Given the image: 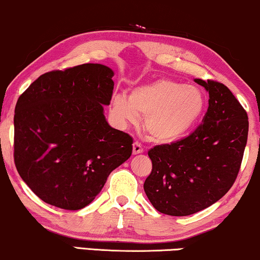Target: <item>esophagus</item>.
<instances>
[{"instance_id":"esophagus-1","label":"esophagus","mask_w":260,"mask_h":260,"mask_svg":"<svg viewBox=\"0 0 260 260\" xmlns=\"http://www.w3.org/2000/svg\"><path fill=\"white\" fill-rule=\"evenodd\" d=\"M133 152H134V155H138V154H142V152H143V148H142L141 143L135 142V143L133 144Z\"/></svg>"}]
</instances>
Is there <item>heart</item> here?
Listing matches in <instances>:
<instances>
[{"mask_svg": "<svg viewBox=\"0 0 260 260\" xmlns=\"http://www.w3.org/2000/svg\"><path fill=\"white\" fill-rule=\"evenodd\" d=\"M206 109L200 88L181 81L159 78L134 88L129 95L115 93L110 111L119 125L134 124L144 116L143 126L151 140L170 144L189 135Z\"/></svg>", "mask_w": 260, "mask_h": 260, "instance_id": "heart-1", "label": "heart"}]
</instances>
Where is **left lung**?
<instances>
[{"label":"left lung","instance_id":"1","mask_svg":"<svg viewBox=\"0 0 260 260\" xmlns=\"http://www.w3.org/2000/svg\"><path fill=\"white\" fill-rule=\"evenodd\" d=\"M208 92V110L201 125L172 144L148 152L152 162L144 191L163 214L186 216L220 200L239 173L248 134V117L229 87L194 79Z\"/></svg>","mask_w":260,"mask_h":260}]
</instances>
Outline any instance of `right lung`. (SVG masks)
<instances>
[{
  "label": "right lung",
  "mask_w": 260,
  "mask_h": 260,
  "mask_svg": "<svg viewBox=\"0 0 260 260\" xmlns=\"http://www.w3.org/2000/svg\"><path fill=\"white\" fill-rule=\"evenodd\" d=\"M113 74L101 63L52 71L20 95L14 161L21 179L46 204L84 208L131 156L133 138L110 126L104 116Z\"/></svg>",
  "instance_id": "add662e5"
}]
</instances>
